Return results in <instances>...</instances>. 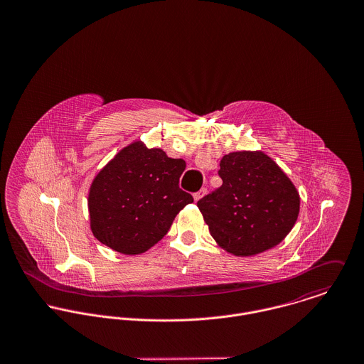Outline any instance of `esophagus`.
<instances>
[{
  "label": "esophagus",
  "mask_w": 364,
  "mask_h": 364,
  "mask_svg": "<svg viewBox=\"0 0 364 364\" xmlns=\"http://www.w3.org/2000/svg\"><path fill=\"white\" fill-rule=\"evenodd\" d=\"M205 194H206V188H201L198 193L194 194V201H200Z\"/></svg>",
  "instance_id": "esophagus-1"
}]
</instances>
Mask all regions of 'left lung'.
Wrapping results in <instances>:
<instances>
[{
    "label": "left lung",
    "mask_w": 364,
    "mask_h": 364,
    "mask_svg": "<svg viewBox=\"0 0 364 364\" xmlns=\"http://www.w3.org/2000/svg\"><path fill=\"white\" fill-rule=\"evenodd\" d=\"M219 176L222 187L197 202L218 245L251 257L282 242L297 220L300 196L277 162L261 151L232 152Z\"/></svg>",
    "instance_id": "left-lung-1"
}]
</instances>
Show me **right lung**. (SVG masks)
<instances>
[{
    "mask_svg": "<svg viewBox=\"0 0 364 364\" xmlns=\"http://www.w3.org/2000/svg\"><path fill=\"white\" fill-rule=\"evenodd\" d=\"M186 170L161 148L134 141L93 178L89 220L93 236L112 250L136 255L148 251L168 232L177 213L194 201L178 187Z\"/></svg>",
    "mask_w": 364,
    "mask_h": 364,
    "instance_id": "1",
    "label": "right lung"
}]
</instances>
